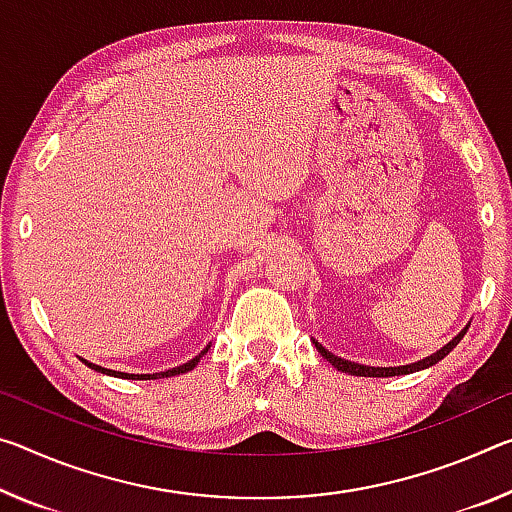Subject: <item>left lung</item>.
Here are the masks:
<instances>
[{
    "label": "left lung",
    "mask_w": 512,
    "mask_h": 512,
    "mask_svg": "<svg viewBox=\"0 0 512 512\" xmlns=\"http://www.w3.org/2000/svg\"><path fill=\"white\" fill-rule=\"evenodd\" d=\"M469 328V323L465 328H462L456 337L451 339L449 344H444L440 351H435L428 355V358L424 360H417V362H410V364H401V367H371V364H360V362H351V360H344L339 358V355H332L326 346H321L316 339H312V344L316 346V351H319L323 358H326L332 367H335L337 371L342 373H348V376H364V378H389V376H405V373H415V371H421V369H428L433 367V364H437L440 360H444L446 355H449L453 348L458 346V342L462 337H465V332Z\"/></svg>",
    "instance_id": "1"
}]
</instances>
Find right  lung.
<instances>
[{
	"label": "right lung",
	"mask_w": 512,
	"mask_h": 512,
	"mask_svg": "<svg viewBox=\"0 0 512 512\" xmlns=\"http://www.w3.org/2000/svg\"><path fill=\"white\" fill-rule=\"evenodd\" d=\"M209 348H212V344H207V346L202 348V351L196 355V358H191L189 362L180 364V367H173V369H166V371H159V373H123V371L104 369V367H100V364H93V362H88V360H84V358H81V362H84L86 367H91V369L100 371V373H107V376H113V378H127V380H157V378H170V376H180V373L191 371V369L196 367V364L200 362L202 355H205V353L209 351Z\"/></svg>",
	"instance_id": "right-lung-1"
}]
</instances>
